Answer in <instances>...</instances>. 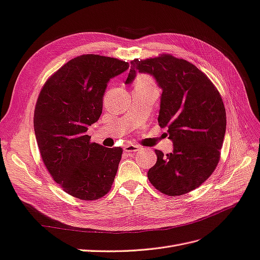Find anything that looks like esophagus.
Here are the masks:
<instances>
[{
  "instance_id": "esophagus-1",
  "label": "esophagus",
  "mask_w": 260,
  "mask_h": 260,
  "mask_svg": "<svg viewBox=\"0 0 260 260\" xmlns=\"http://www.w3.org/2000/svg\"><path fill=\"white\" fill-rule=\"evenodd\" d=\"M124 150H125L126 152H128V153H133V152H137V151H139V150H140V148H139L138 146H136V145L127 144V145H126V146L124 147Z\"/></svg>"
}]
</instances>
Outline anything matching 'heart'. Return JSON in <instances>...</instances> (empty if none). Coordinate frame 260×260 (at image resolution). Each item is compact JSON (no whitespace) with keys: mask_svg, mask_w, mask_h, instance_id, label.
I'll return each mask as SVG.
<instances>
[{"mask_svg":"<svg viewBox=\"0 0 260 260\" xmlns=\"http://www.w3.org/2000/svg\"><path fill=\"white\" fill-rule=\"evenodd\" d=\"M139 83H151V79H150L149 77H147V76L140 75V76L137 78V83H136V84H139Z\"/></svg>","mask_w":260,"mask_h":260,"instance_id":"heart-1","label":"heart"}]
</instances>
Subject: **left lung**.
Masks as SVG:
<instances>
[{
	"label": "left lung",
	"instance_id": "obj_1",
	"mask_svg": "<svg viewBox=\"0 0 260 260\" xmlns=\"http://www.w3.org/2000/svg\"><path fill=\"white\" fill-rule=\"evenodd\" d=\"M137 71L150 74L162 88L158 122L168 127L174 146L171 153L155 150L158 159L148 179L162 194L184 195L200 186L218 166L226 128L223 101L206 74L183 58H135L126 84Z\"/></svg>",
	"mask_w": 260,
	"mask_h": 260
}]
</instances>
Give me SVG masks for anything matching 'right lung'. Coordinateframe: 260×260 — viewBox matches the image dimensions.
<instances>
[{"label": "right lung", "instance_id": "add662e5", "mask_svg": "<svg viewBox=\"0 0 260 260\" xmlns=\"http://www.w3.org/2000/svg\"><path fill=\"white\" fill-rule=\"evenodd\" d=\"M128 68L118 58L80 55L51 75L39 93L34 127L41 159L73 197L97 200L112 187L123 149L91 143L87 131L102 113L108 81Z\"/></svg>", "mask_w": 260, "mask_h": 260}]
</instances>
